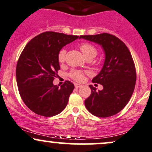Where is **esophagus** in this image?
I'll list each match as a JSON object with an SVG mask.
<instances>
[{
    "mask_svg": "<svg viewBox=\"0 0 152 152\" xmlns=\"http://www.w3.org/2000/svg\"><path fill=\"white\" fill-rule=\"evenodd\" d=\"M81 85H80V84H75V87H76V88H77V89H78V88H80V87H81Z\"/></svg>",
    "mask_w": 152,
    "mask_h": 152,
    "instance_id": "obj_1",
    "label": "esophagus"
}]
</instances>
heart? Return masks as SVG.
Instances as JSON below:
<instances>
[{
    "mask_svg": "<svg viewBox=\"0 0 152 152\" xmlns=\"http://www.w3.org/2000/svg\"><path fill=\"white\" fill-rule=\"evenodd\" d=\"M79 48L81 50L84 56L86 58L89 57H95L97 54V49L96 47L89 42H82L80 44ZM66 50L65 49H61L58 52V61L60 63H62L66 59ZM70 76L72 79L77 81H81L84 79V73L81 71H72L70 73Z\"/></svg>",
    "mask_w": 152,
    "mask_h": 152,
    "instance_id": "obj_1",
    "label": "heart"
}]
</instances>
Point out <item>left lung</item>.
Listing matches in <instances>:
<instances>
[{
	"label": "left lung",
	"instance_id": "obj_1",
	"mask_svg": "<svg viewBox=\"0 0 152 152\" xmlns=\"http://www.w3.org/2000/svg\"><path fill=\"white\" fill-rule=\"evenodd\" d=\"M79 38L97 43L105 53L103 67L92 79L93 83L102 85L103 89L96 91L89 85L91 93L85 106L94 116L114 115L126 107L134 91L136 72L132 56L125 43L113 34L102 33Z\"/></svg>",
	"mask_w": 152,
	"mask_h": 152
}]
</instances>
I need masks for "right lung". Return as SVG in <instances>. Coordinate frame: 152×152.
Masks as SVG:
<instances>
[{
	"mask_svg": "<svg viewBox=\"0 0 152 152\" xmlns=\"http://www.w3.org/2000/svg\"><path fill=\"white\" fill-rule=\"evenodd\" d=\"M55 31H45L26 44L16 65L20 96L29 109L45 117L56 115L65 109L74 85L66 81L61 88L53 81L60 70L58 52L78 39Z\"/></svg>",
	"mask_w": 152,
	"mask_h": 152,
	"instance_id": "1",
	"label": "right lung"
}]
</instances>
